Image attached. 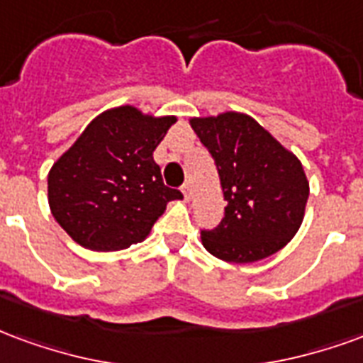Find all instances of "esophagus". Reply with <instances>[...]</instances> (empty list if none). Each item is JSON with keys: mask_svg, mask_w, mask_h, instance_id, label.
<instances>
[{"mask_svg": "<svg viewBox=\"0 0 363 363\" xmlns=\"http://www.w3.org/2000/svg\"><path fill=\"white\" fill-rule=\"evenodd\" d=\"M182 193H184V199L185 201L191 199V189H189V184L182 185Z\"/></svg>", "mask_w": 363, "mask_h": 363, "instance_id": "34e87169", "label": "esophagus"}]
</instances>
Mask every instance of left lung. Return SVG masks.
<instances>
[{
    "instance_id": "obj_1",
    "label": "left lung",
    "mask_w": 363,
    "mask_h": 363,
    "mask_svg": "<svg viewBox=\"0 0 363 363\" xmlns=\"http://www.w3.org/2000/svg\"><path fill=\"white\" fill-rule=\"evenodd\" d=\"M189 123L214 158L228 201L220 224L201 230L205 250L228 263H253L282 250L300 230L309 197L298 156L247 113Z\"/></svg>"
}]
</instances>
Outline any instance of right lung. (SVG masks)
Segmentation results:
<instances>
[{
    "instance_id": "right-lung-1",
    "label": "right lung",
    "mask_w": 363,
    "mask_h": 363,
    "mask_svg": "<svg viewBox=\"0 0 363 363\" xmlns=\"http://www.w3.org/2000/svg\"><path fill=\"white\" fill-rule=\"evenodd\" d=\"M176 116L135 106L106 110L86 125L48 174V203L79 245L120 251L150 234L166 205L184 195L166 187L152 152Z\"/></svg>"
}]
</instances>
